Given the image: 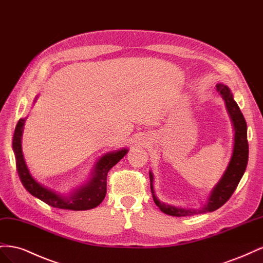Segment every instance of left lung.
<instances>
[{"mask_svg": "<svg viewBox=\"0 0 263 263\" xmlns=\"http://www.w3.org/2000/svg\"><path fill=\"white\" fill-rule=\"evenodd\" d=\"M217 92L221 95L226 103V107L228 113L232 118L235 129V144H234V151L232 159H230L229 165L227 166V170L225 171L224 176L218 182V184L214 187L212 193L210 195L209 202L203 209L192 210V209H179L176 206H171L168 204L161 203L158 200L154 192L153 186V180L154 177L151 172L149 173L150 177V189L151 193H153L154 201L156 205L160 209L164 214L171 215V216L183 217V216H194L197 214H203L206 212H214L220 206L224 205L230 196L235 192L236 187L238 186V183L240 182L243 173L247 168V163H248V155H249V145L248 140H247V124L246 119L241 113V110L235 102L233 94L230 93L229 89L224 84H217L216 85Z\"/></svg>", "mask_w": 263, "mask_h": 263, "instance_id": "1", "label": "left lung"}]
</instances>
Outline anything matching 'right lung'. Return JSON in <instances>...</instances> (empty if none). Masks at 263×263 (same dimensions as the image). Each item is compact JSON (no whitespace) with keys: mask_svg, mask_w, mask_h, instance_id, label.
I'll return each instance as SVG.
<instances>
[{"mask_svg":"<svg viewBox=\"0 0 263 263\" xmlns=\"http://www.w3.org/2000/svg\"><path fill=\"white\" fill-rule=\"evenodd\" d=\"M24 122H25V119H20L16 127H15L13 136V150L15 154V161H16V169L24 187L31 195L52 206V208L72 211H86L100 205L106 195V179L108 171L121 160L128 150L122 149L115 151V153L107 154L101 158V160L95 166V172L92 180L85 186L77 190L70 196H61L59 194H55L53 191L39 184L30 176L25 160H24L21 145Z\"/></svg>","mask_w":263,"mask_h":263,"instance_id":"1","label":"right lung"}]
</instances>
